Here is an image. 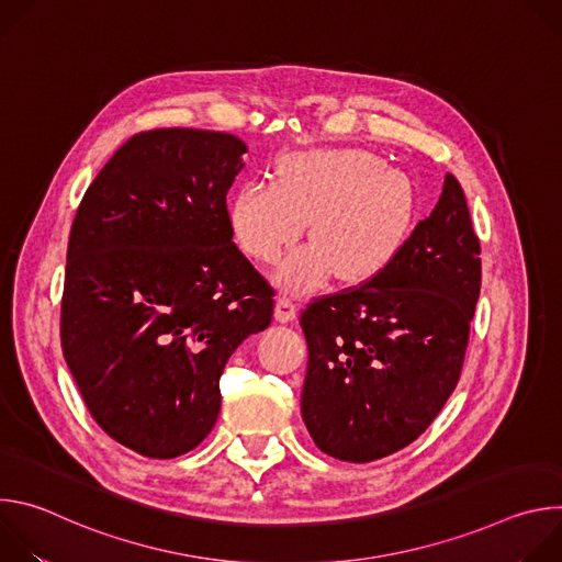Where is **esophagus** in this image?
<instances>
[{
	"label": "esophagus",
	"instance_id": "1",
	"mask_svg": "<svg viewBox=\"0 0 562 562\" xmlns=\"http://www.w3.org/2000/svg\"><path fill=\"white\" fill-rule=\"evenodd\" d=\"M297 315V304L291 295H280L278 302H276V319H280V323H291V319H295Z\"/></svg>",
	"mask_w": 562,
	"mask_h": 562
}]
</instances>
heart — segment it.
Returning a JSON list of instances; mask_svg holds the SVG:
<instances>
[{
    "label": "heart",
    "instance_id": "1",
    "mask_svg": "<svg viewBox=\"0 0 562 562\" xmlns=\"http://www.w3.org/2000/svg\"><path fill=\"white\" fill-rule=\"evenodd\" d=\"M306 220L315 245L282 265V284L313 289L336 269L347 282L369 280L395 260L409 235V182L367 150H297L280 159L276 182H247L228 204L235 243L265 265L282 258Z\"/></svg>",
    "mask_w": 562,
    "mask_h": 562
}]
</instances>
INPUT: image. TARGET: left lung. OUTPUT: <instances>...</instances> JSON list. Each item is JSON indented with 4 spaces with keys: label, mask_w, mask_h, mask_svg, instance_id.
<instances>
[{
    "label": "left lung",
    "mask_w": 562,
    "mask_h": 562,
    "mask_svg": "<svg viewBox=\"0 0 562 562\" xmlns=\"http://www.w3.org/2000/svg\"><path fill=\"white\" fill-rule=\"evenodd\" d=\"M480 295V239L460 182L395 260L358 286L308 302L302 420L338 460L371 462L412 445L453 393Z\"/></svg>",
    "instance_id": "obj_1"
}]
</instances>
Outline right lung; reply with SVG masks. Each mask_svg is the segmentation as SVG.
<instances>
[{
  "label": "right lung",
  "mask_w": 562,
  "mask_h": 562,
  "mask_svg": "<svg viewBox=\"0 0 562 562\" xmlns=\"http://www.w3.org/2000/svg\"><path fill=\"white\" fill-rule=\"evenodd\" d=\"M245 153L217 131L137 133L70 226L61 351L95 423L146 458L209 436L226 360L271 325L276 291L235 247L226 211Z\"/></svg>",
  "instance_id": "1"
}]
</instances>
